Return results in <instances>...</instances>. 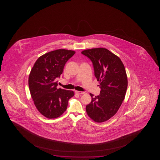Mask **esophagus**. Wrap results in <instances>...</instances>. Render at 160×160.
Masks as SVG:
<instances>
[{"label":"esophagus","instance_id":"34e87169","mask_svg":"<svg viewBox=\"0 0 160 160\" xmlns=\"http://www.w3.org/2000/svg\"><path fill=\"white\" fill-rule=\"evenodd\" d=\"M75 92L76 93H77V94H82L85 93V92H82V91H75Z\"/></svg>","mask_w":160,"mask_h":160}]
</instances>
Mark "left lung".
Instances as JSON below:
<instances>
[{"label": "left lung", "mask_w": 160, "mask_h": 160, "mask_svg": "<svg viewBox=\"0 0 160 160\" xmlns=\"http://www.w3.org/2000/svg\"><path fill=\"white\" fill-rule=\"evenodd\" d=\"M81 53L92 62L94 75L99 81L100 94L86 105L88 116L97 122L108 120L118 111L127 88V75L119 57L104 48L88 49Z\"/></svg>", "instance_id": "8db88e82"}]
</instances>
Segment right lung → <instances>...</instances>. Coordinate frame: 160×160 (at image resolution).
<instances>
[{"label": "right lung", "instance_id": "add662e5", "mask_svg": "<svg viewBox=\"0 0 160 160\" xmlns=\"http://www.w3.org/2000/svg\"><path fill=\"white\" fill-rule=\"evenodd\" d=\"M74 51L59 49L46 53L38 58L31 70L28 85L31 96L38 111L48 118L61 116L66 111L72 91L57 88L58 81Z\"/></svg>", "mask_w": 160, "mask_h": 160}]
</instances>
